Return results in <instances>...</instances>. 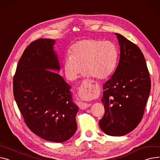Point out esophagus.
I'll list each match as a JSON object with an SVG mask.
<instances>
[{
    "instance_id": "34e87169",
    "label": "esophagus",
    "mask_w": 160,
    "mask_h": 160,
    "mask_svg": "<svg viewBox=\"0 0 160 160\" xmlns=\"http://www.w3.org/2000/svg\"><path fill=\"white\" fill-rule=\"evenodd\" d=\"M90 83L88 84H83L79 88V96L81 97V96L85 93V92H88L91 90V86H90ZM91 104L90 103H87L85 102H80L79 103V108L81 109H86L87 108H88L89 107H90Z\"/></svg>"
}]
</instances>
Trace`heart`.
Listing matches in <instances>:
<instances>
[{
	"instance_id": "obj_1",
	"label": "heart",
	"mask_w": 160,
	"mask_h": 160,
	"mask_svg": "<svg viewBox=\"0 0 160 160\" xmlns=\"http://www.w3.org/2000/svg\"><path fill=\"white\" fill-rule=\"evenodd\" d=\"M63 62L65 75L69 80H76L83 71L88 77L98 80L107 78L113 72L118 58V51L109 41L84 39L74 44ZM87 98L86 94L83 95Z\"/></svg>"
}]
</instances>
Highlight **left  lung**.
Returning a JSON list of instances; mask_svg holds the SVG:
<instances>
[{"mask_svg": "<svg viewBox=\"0 0 160 160\" xmlns=\"http://www.w3.org/2000/svg\"><path fill=\"white\" fill-rule=\"evenodd\" d=\"M120 47L118 65L103 85L102 102L105 114L100 129L110 136H123L141 122L151 91V78L140 49L115 33Z\"/></svg>", "mask_w": 160, "mask_h": 160, "instance_id": "left-lung-1", "label": "left lung"}]
</instances>
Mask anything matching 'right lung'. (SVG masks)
Instances as JSON below:
<instances>
[{
    "instance_id": "right-lung-1",
    "label": "right lung",
    "mask_w": 160,
    "mask_h": 160,
    "mask_svg": "<svg viewBox=\"0 0 160 160\" xmlns=\"http://www.w3.org/2000/svg\"><path fill=\"white\" fill-rule=\"evenodd\" d=\"M55 44L40 38L26 48L13 77V94L28 128L42 139L61 143L77 131L78 108L71 86L55 72L60 68Z\"/></svg>"
}]
</instances>
